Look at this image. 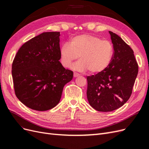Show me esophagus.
<instances>
[{
    "mask_svg": "<svg viewBox=\"0 0 149 149\" xmlns=\"http://www.w3.org/2000/svg\"><path fill=\"white\" fill-rule=\"evenodd\" d=\"M79 76V74H78V73H74V74H73V76H74V78H76V77H78V76Z\"/></svg>",
    "mask_w": 149,
    "mask_h": 149,
    "instance_id": "1",
    "label": "esophagus"
}]
</instances>
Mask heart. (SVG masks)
Returning <instances> with one entry per match:
<instances>
[{"instance_id":"obj_1","label":"heart","mask_w":149,"mask_h":149,"mask_svg":"<svg viewBox=\"0 0 149 149\" xmlns=\"http://www.w3.org/2000/svg\"><path fill=\"white\" fill-rule=\"evenodd\" d=\"M113 53L110 42L89 34L72 38L70 44L63 43L60 50L61 63L64 67H70L79 56L80 60L72 66V69L79 72L89 70L91 74L104 71L109 65Z\"/></svg>"}]
</instances>
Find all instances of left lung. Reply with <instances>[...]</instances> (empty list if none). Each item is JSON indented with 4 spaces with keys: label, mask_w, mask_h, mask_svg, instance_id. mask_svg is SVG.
I'll return each mask as SVG.
<instances>
[{
    "label": "left lung",
    "mask_w": 149,
    "mask_h": 149,
    "mask_svg": "<svg viewBox=\"0 0 149 149\" xmlns=\"http://www.w3.org/2000/svg\"><path fill=\"white\" fill-rule=\"evenodd\" d=\"M114 55L107 68L88 76L87 98L94 109L109 112L128 101L138 74L134 52L119 36L109 31Z\"/></svg>",
    "instance_id": "1"
}]
</instances>
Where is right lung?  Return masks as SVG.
<instances>
[{"mask_svg":"<svg viewBox=\"0 0 149 149\" xmlns=\"http://www.w3.org/2000/svg\"><path fill=\"white\" fill-rule=\"evenodd\" d=\"M60 32H43L25 43L12 67L15 95L31 109L44 111L59 103L65 85L73 71L60 61Z\"/></svg>","mask_w":149,"mask_h":149,"instance_id":"add662e5","label":"right lung"}]
</instances>
